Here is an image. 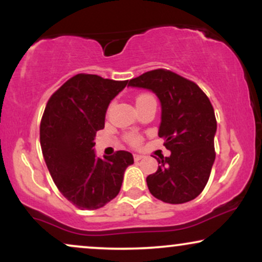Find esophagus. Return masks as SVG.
Here are the masks:
<instances>
[{
    "label": "esophagus",
    "instance_id": "obj_1",
    "mask_svg": "<svg viewBox=\"0 0 262 262\" xmlns=\"http://www.w3.org/2000/svg\"><path fill=\"white\" fill-rule=\"evenodd\" d=\"M144 158V155H141V154H134V160L135 161H139V160H141V159Z\"/></svg>",
    "mask_w": 262,
    "mask_h": 262
}]
</instances>
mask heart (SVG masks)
<instances>
[{
	"label": "heart",
	"instance_id": "1",
	"mask_svg": "<svg viewBox=\"0 0 262 262\" xmlns=\"http://www.w3.org/2000/svg\"><path fill=\"white\" fill-rule=\"evenodd\" d=\"M146 97H150L149 95H140V96H138L137 97V101H135V103H139L140 101H143L144 98H146ZM132 143H134V144H137L138 143V138L137 137H132Z\"/></svg>",
	"mask_w": 262,
	"mask_h": 262
}]
</instances>
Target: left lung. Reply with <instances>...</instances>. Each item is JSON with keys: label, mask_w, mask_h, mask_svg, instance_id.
I'll return each mask as SVG.
<instances>
[{"label": "left lung", "mask_w": 262, "mask_h": 262, "mask_svg": "<svg viewBox=\"0 0 262 262\" xmlns=\"http://www.w3.org/2000/svg\"><path fill=\"white\" fill-rule=\"evenodd\" d=\"M128 86L154 92L161 104L159 137L171 155L156 159L158 171L146 177L150 193L162 202L194 200L208 182L214 164V110L196 83L158 69L129 81Z\"/></svg>", "instance_id": "obj_1"}]
</instances>
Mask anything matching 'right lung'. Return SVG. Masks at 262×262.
Returning <instances> with one entry per match:
<instances>
[{"label":"right lung","mask_w":262,"mask_h":262,"mask_svg":"<svg viewBox=\"0 0 262 262\" xmlns=\"http://www.w3.org/2000/svg\"><path fill=\"white\" fill-rule=\"evenodd\" d=\"M127 83L79 74L53 93L45 107L40 123L45 164L62 196L80 209H98L111 202L134 162L124 150L98 158L93 149L111 101Z\"/></svg>","instance_id":"obj_1"}]
</instances>
